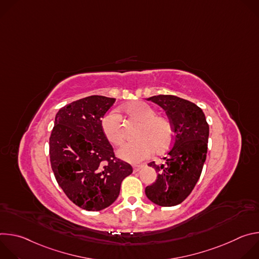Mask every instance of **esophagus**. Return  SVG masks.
Returning <instances> with one entry per match:
<instances>
[{
  "label": "esophagus",
  "instance_id": "34e87169",
  "mask_svg": "<svg viewBox=\"0 0 259 259\" xmlns=\"http://www.w3.org/2000/svg\"><path fill=\"white\" fill-rule=\"evenodd\" d=\"M142 167H143L142 165H135V166H133V172H138V171H140V169H141Z\"/></svg>",
  "mask_w": 259,
  "mask_h": 259
}]
</instances>
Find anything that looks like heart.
<instances>
[{
	"label": "heart",
	"mask_w": 259,
	"mask_h": 259,
	"mask_svg": "<svg viewBox=\"0 0 259 259\" xmlns=\"http://www.w3.org/2000/svg\"><path fill=\"white\" fill-rule=\"evenodd\" d=\"M125 113L140 122L136 132L138 139L125 143L118 151V156L129 163H139L149 158L154 150L162 152L173 140V128L170 121L156 116V110L142 101L132 102L124 107ZM101 129L110 143L120 145L124 141L122 120L116 113H108L101 120Z\"/></svg>",
	"instance_id": "heart-1"
}]
</instances>
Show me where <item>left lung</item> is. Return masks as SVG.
Segmentation results:
<instances>
[{
  "instance_id": "1",
  "label": "left lung",
  "mask_w": 259,
  "mask_h": 259,
  "mask_svg": "<svg viewBox=\"0 0 259 259\" xmlns=\"http://www.w3.org/2000/svg\"><path fill=\"white\" fill-rule=\"evenodd\" d=\"M146 100L165 110L175 135L172 149L164 158L165 164H149L158 176L152 186L145 188V195L159 206H175L188 198L201 176L207 157L209 125L203 110L187 99L156 95Z\"/></svg>"
}]
</instances>
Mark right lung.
I'll return each instance as SVG.
<instances>
[{"mask_svg":"<svg viewBox=\"0 0 259 259\" xmlns=\"http://www.w3.org/2000/svg\"><path fill=\"white\" fill-rule=\"evenodd\" d=\"M115 101L92 95L61 107L50 136L51 168L59 187L72 203L88 211L112 205L123 179L133 171L115 157L101 129V119Z\"/></svg>","mask_w":259,"mask_h":259,"instance_id":"obj_1","label":"right lung"}]
</instances>
